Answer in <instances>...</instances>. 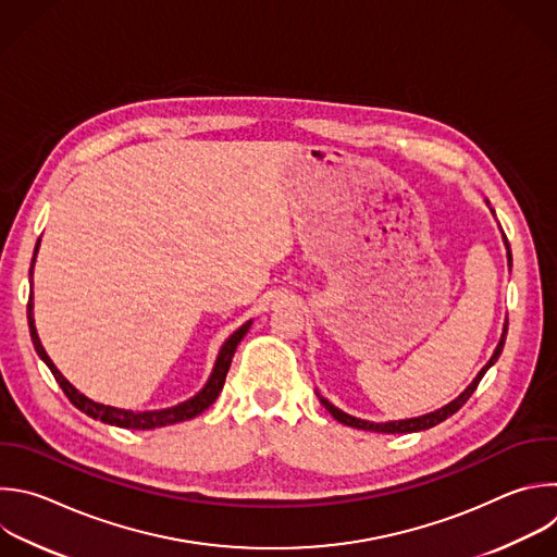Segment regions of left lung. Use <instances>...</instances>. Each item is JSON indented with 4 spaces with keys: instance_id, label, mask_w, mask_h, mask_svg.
<instances>
[{
    "instance_id": "left-lung-1",
    "label": "left lung",
    "mask_w": 557,
    "mask_h": 557,
    "mask_svg": "<svg viewBox=\"0 0 557 557\" xmlns=\"http://www.w3.org/2000/svg\"><path fill=\"white\" fill-rule=\"evenodd\" d=\"M487 206H490V203H487ZM492 214H494V210H492ZM503 243H505V249H507V264H509V269H511V251H509V243H507L505 236H503ZM505 336H507V319H505V323H503V334H500V341H498V345H496L492 358L483 364V369L474 376V381H472L453 403H448V405H444L442 409L431 411V413H426V416H418V418H409V420H394V422H369V420H360V418H354V416L341 411V409L334 407L330 400H325L319 392H317V398H319V403L325 407V411H327L336 422H341V424H345V426H351V429L374 431V433H387V435L426 431V429H433V426H437L440 422L448 420L450 416H455V413L468 403V398L474 394V389L479 387V383H481V379L485 376L487 369L498 360V356H500V351H503V345H505Z\"/></svg>"
}]
</instances>
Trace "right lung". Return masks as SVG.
<instances>
[{"label":"right lung","mask_w":557,"mask_h":557,"mask_svg":"<svg viewBox=\"0 0 557 557\" xmlns=\"http://www.w3.org/2000/svg\"><path fill=\"white\" fill-rule=\"evenodd\" d=\"M39 245H41V238L35 247V258H33V264H30V286H33V269H35V262H37V251H39ZM35 304H33V295H30V301H28V325H30V336H33V343H35V349L39 354V358L50 367L52 376L57 379V383L61 385V389L65 392V396L70 398V403L81 409L83 413H87L89 418L94 420H100L104 424H111V426H120V429H133V431H150V429H161V426H170V424H176V422H185V420H193L197 416H201L208 407H212L219 398V394L223 392V385H225V379H227V372H230V364H232V358H234V351L238 347V343L245 338V334L249 332L251 323L253 321H247L243 323L219 349V356H216V362H214V369L212 374L208 379V383L203 385L201 392H197L193 398L183 400L174 407H168V409H154V411H131V409H117V407H109V405H100L91 398H87L85 394H81L61 372L59 367L52 362V358L48 356L39 334H37V325H35Z\"/></svg>","instance_id":"1"}]
</instances>
